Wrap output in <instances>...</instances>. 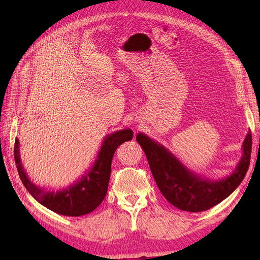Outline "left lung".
I'll list each match as a JSON object with an SVG mask.
<instances>
[{
  "label": "left lung",
  "mask_w": 260,
  "mask_h": 260,
  "mask_svg": "<svg viewBox=\"0 0 260 260\" xmlns=\"http://www.w3.org/2000/svg\"><path fill=\"white\" fill-rule=\"evenodd\" d=\"M136 141L145 153L159 191L171 204L183 211H204L228 198L244 180L250 163V131L242 143V156L234 172L220 180L206 179L192 172L167 147L144 133L137 134Z\"/></svg>",
  "instance_id": "1"
}]
</instances>
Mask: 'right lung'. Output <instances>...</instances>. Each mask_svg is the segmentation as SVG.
<instances>
[{"mask_svg": "<svg viewBox=\"0 0 260 260\" xmlns=\"http://www.w3.org/2000/svg\"><path fill=\"white\" fill-rule=\"evenodd\" d=\"M132 139L133 131L129 128L106 135L92 167L74 184L57 191L45 190L29 179L21 163L20 142L18 139H15L14 159L22 183L39 203L59 214L80 217L90 213L103 202L108 189L112 159L116 148L121 143Z\"/></svg>", "mask_w": 260, "mask_h": 260, "instance_id": "add662e5", "label": "right lung"}]
</instances>
